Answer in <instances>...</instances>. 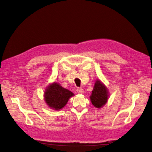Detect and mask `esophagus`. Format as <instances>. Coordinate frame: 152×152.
Instances as JSON below:
<instances>
[{
  "label": "esophagus",
  "mask_w": 152,
  "mask_h": 152,
  "mask_svg": "<svg viewBox=\"0 0 152 152\" xmlns=\"http://www.w3.org/2000/svg\"><path fill=\"white\" fill-rule=\"evenodd\" d=\"M77 92L79 94H82V93H84V90H83V89H82V88H77Z\"/></svg>",
  "instance_id": "esophagus-1"
}]
</instances>
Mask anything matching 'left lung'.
<instances>
[{
    "mask_svg": "<svg viewBox=\"0 0 152 152\" xmlns=\"http://www.w3.org/2000/svg\"><path fill=\"white\" fill-rule=\"evenodd\" d=\"M108 94L107 87L100 80H96L90 96L91 102L95 107L101 108L107 102Z\"/></svg>",
    "mask_w": 152,
    "mask_h": 152,
    "instance_id": "obj_1",
    "label": "left lung"
}]
</instances>
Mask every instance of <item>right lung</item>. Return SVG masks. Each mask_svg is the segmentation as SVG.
I'll return each instance as SVG.
<instances>
[{"mask_svg": "<svg viewBox=\"0 0 152 152\" xmlns=\"http://www.w3.org/2000/svg\"><path fill=\"white\" fill-rule=\"evenodd\" d=\"M73 96V93L71 91L54 82L45 89L44 99L49 107L59 110L65 107L69 98Z\"/></svg>", "mask_w": 152, "mask_h": 152, "instance_id": "obj_1", "label": "right lung"}]
</instances>
